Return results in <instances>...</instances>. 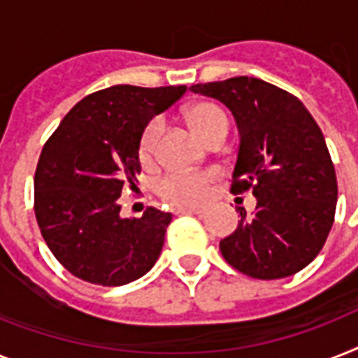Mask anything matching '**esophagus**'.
Masks as SVG:
<instances>
[{
	"instance_id": "34e87169",
	"label": "esophagus",
	"mask_w": 358,
	"mask_h": 358,
	"mask_svg": "<svg viewBox=\"0 0 358 358\" xmlns=\"http://www.w3.org/2000/svg\"><path fill=\"white\" fill-rule=\"evenodd\" d=\"M202 208H193V206H180L176 208V213H202Z\"/></svg>"
}]
</instances>
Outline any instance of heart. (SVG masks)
<instances>
[{
    "mask_svg": "<svg viewBox=\"0 0 358 358\" xmlns=\"http://www.w3.org/2000/svg\"><path fill=\"white\" fill-rule=\"evenodd\" d=\"M185 120L204 143L213 135L229 131V117L215 103H193L185 109ZM159 129H162L159 119H154L145 128L143 137H141V156L143 157H148L152 154ZM212 173H171L159 180L157 193L173 204L191 206V204H199L206 199L208 184L212 182Z\"/></svg>",
    "mask_w": 358,
    "mask_h": 358,
    "instance_id": "obj_1",
    "label": "heart"
}]
</instances>
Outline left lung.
Returning <instances> with one entry per match:
<instances>
[{"mask_svg":"<svg viewBox=\"0 0 358 358\" xmlns=\"http://www.w3.org/2000/svg\"><path fill=\"white\" fill-rule=\"evenodd\" d=\"M191 91L224 103L239 134L232 193L250 189L252 213L219 249L247 277L273 280L306 267L334 221L336 174L316 120L299 98L258 78L199 83Z\"/></svg>","mask_w":358,"mask_h":358,"instance_id":"left-lung-1","label":"left lung"}]
</instances>
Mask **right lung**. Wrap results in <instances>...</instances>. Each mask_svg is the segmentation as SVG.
I'll use <instances>...</instances> for the list:
<instances>
[{
	"label": "right lung",
	"mask_w": 358,
	"mask_h": 358,
	"mask_svg": "<svg viewBox=\"0 0 358 358\" xmlns=\"http://www.w3.org/2000/svg\"><path fill=\"white\" fill-rule=\"evenodd\" d=\"M187 91L113 85L70 109L42 148L35 215L53 256L74 277L102 286L134 282L162 255L173 215L146 208L120 217L119 196L141 173L143 131Z\"/></svg>",
	"instance_id": "obj_1"
}]
</instances>
